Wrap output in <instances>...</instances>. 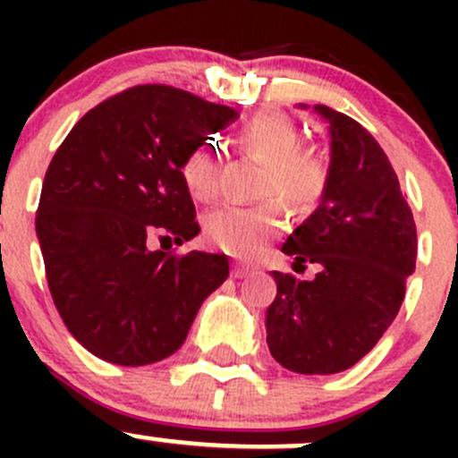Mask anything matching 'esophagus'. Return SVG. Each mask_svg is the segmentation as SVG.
Instances as JSON below:
<instances>
[{
  "mask_svg": "<svg viewBox=\"0 0 458 458\" xmlns=\"http://www.w3.org/2000/svg\"><path fill=\"white\" fill-rule=\"evenodd\" d=\"M252 272V267L248 266H242V263H234L233 266V276L234 279H243V276H248Z\"/></svg>",
  "mask_w": 458,
  "mask_h": 458,
  "instance_id": "34e87169",
  "label": "esophagus"
}]
</instances>
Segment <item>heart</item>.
I'll return each mask as SVG.
<instances>
[{
	"label": "heart",
	"instance_id": "heart-1",
	"mask_svg": "<svg viewBox=\"0 0 458 458\" xmlns=\"http://www.w3.org/2000/svg\"><path fill=\"white\" fill-rule=\"evenodd\" d=\"M301 128L284 113H259L243 123L239 141L248 155L270 164L266 192H281L293 203H312L330 182V157L318 148H301ZM182 177L197 201H212L221 186V157L212 146H199L186 157ZM285 225L279 201L263 206H221L206 216L208 242L234 257H257Z\"/></svg>",
	"mask_w": 458,
	"mask_h": 458
}]
</instances>
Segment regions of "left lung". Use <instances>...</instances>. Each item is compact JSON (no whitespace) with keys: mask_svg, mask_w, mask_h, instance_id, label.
I'll list each match as a JSON object with an SVG mask.
<instances>
[{"mask_svg":"<svg viewBox=\"0 0 458 458\" xmlns=\"http://www.w3.org/2000/svg\"><path fill=\"white\" fill-rule=\"evenodd\" d=\"M315 113L330 123V182L281 250L318 263V272L312 281L272 272L276 297L266 332L284 368L335 374L366 357L394 321L417 261V225L370 132L327 106Z\"/></svg>","mask_w":458,"mask_h":458,"instance_id":"left-lung-1","label":"left lung"}]
</instances>
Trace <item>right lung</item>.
Masks as SVG:
<instances>
[{
    "label": "right lung",
    "instance_id": "1",
    "mask_svg": "<svg viewBox=\"0 0 458 458\" xmlns=\"http://www.w3.org/2000/svg\"><path fill=\"white\" fill-rule=\"evenodd\" d=\"M239 113L173 86H135L101 101L55 152L35 230L59 317L81 345L117 366L182 348L228 257L150 250L199 234L182 165Z\"/></svg>",
    "mask_w": 458,
    "mask_h": 458
}]
</instances>
